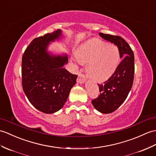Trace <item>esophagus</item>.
I'll return each instance as SVG.
<instances>
[{"mask_svg":"<svg viewBox=\"0 0 156 156\" xmlns=\"http://www.w3.org/2000/svg\"><path fill=\"white\" fill-rule=\"evenodd\" d=\"M86 80V77L85 76L82 74V73H80L78 76V78H77V82L79 83V84H82V83H84V81Z\"/></svg>","mask_w":156,"mask_h":156,"instance_id":"obj_1","label":"esophagus"}]
</instances>
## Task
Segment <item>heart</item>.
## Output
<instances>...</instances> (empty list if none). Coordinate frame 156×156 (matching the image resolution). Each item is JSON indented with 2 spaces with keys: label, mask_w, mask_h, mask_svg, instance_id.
I'll use <instances>...</instances> for the list:
<instances>
[{
  "label": "heart",
  "mask_w": 156,
  "mask_h": 156,
  "mask_svg": "<svg viewBox=\"0 0 156 156\" xmlns=\"http://www.w3.org/2000/svg\"><path fill=\"white\" fill-rule=\"evenodd\" d=\"M78 62L87 64L88 75L97 80H104L114 73L118 65L119 52L114 45L94 40L80 47L76 52Z\"/></svg>",
  "instance_id": "heart-1"
}]
</instances>
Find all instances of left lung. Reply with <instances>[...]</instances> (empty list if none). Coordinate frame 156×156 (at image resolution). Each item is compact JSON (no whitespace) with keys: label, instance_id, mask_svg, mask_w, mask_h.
I'll use <instances>...</instances> for the list:
<instances>
[{"label":"left lung","instance_id":"8db88e82","mask_svg":"<svg viewBox=\"0 0 156 156\" xmlns=\"http://www.w3.org/2000/svg\"><path fill=\"white\" fill-rule=\"evenodd\" d=\"M106 41L117 46L120 58H123L114 74L103 84H98L100 95L92 100L96 109L103 114L116 110L124 102L131 90L134 78V55L131 47L119 36L100 32Z\"/></svg>","mask_w":156,"mask_h":156}]
</instances>
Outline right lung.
Here are the masks:
<instances>
[{"label": "right lung", "mask_w": 156, "mask_h": 156, "mask_svg": "<svg viewBox=\"0 0 156 156\" xmlns=\"http://www.w3.org/2000/svg\"><path fill=\"white\" fill-rule=\"evenodd\" d=\"M61 36L58 29L34 38L25 50L22 58V85L32 106L46 114H52L63 107L77 75L62 66L68 63L65 56H52L46 52L50 41Z\"/></svg>", "instance_id": "obj_1"}]
</instances>
